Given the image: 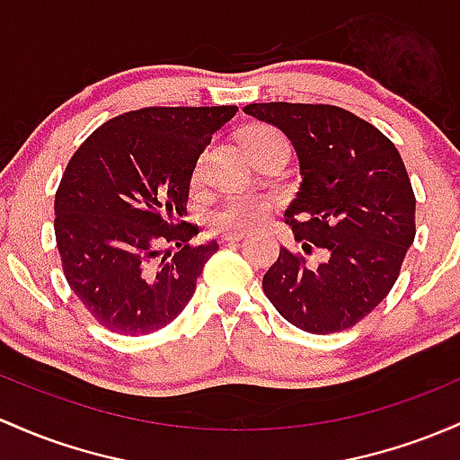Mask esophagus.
I'll use <instances>...</instances> for the list:
<instances>
[{
    "instance_id": "1",
    "label": "esophagus",
    "mask_w": 460,
    "mask_h": 460,
    "mask_svg": "<svg viewBox=\"0 0 460 460\" xmlns=\"http://www.w3.org/2000/svg\"><path fill=\"white\" fill-rule=\"evenodd\" d=\"M244 238V234H240V231H231V234H225L222 235V242H238V240H242Z\"/></svg>"
}]
</instances>
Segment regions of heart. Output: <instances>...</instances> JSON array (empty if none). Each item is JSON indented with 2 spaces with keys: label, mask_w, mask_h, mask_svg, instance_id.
Returning <instances> with one entry per match:
<instances>
[{
  "label": "heart",
  "mask_w": 460,
  "mask_h": 460,
  "mask_svg": "<svg viewBox=\"0 0 460 460\" xmlns=\"http://www.w3.org/2000/svg\"><path fill=\"white\" fill-rule=\"evenodd\" d=\"M269 139H284V137H281L275 128H270V126H253V128H249L244 133L242 144H244L246 153H249L253 146ZM200 168H203V159L196 164L194 176L200 174ZM269 211H270V203L269 200L260 199V196L234 194L209 211L207 222H209L211 231H216V234H225V231H251L266 220Z\"/></svg>",
  "instance_id": "b5f03b06"
}]
</instances>
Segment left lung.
Masks as SVG:
<instances>
[{"label":"left lung","mask_w":460,"mask_h":460,"mask_svg":"<svg viewBox=\"0 0 460 460\" xmlns=\"http://www.w3.org/2000/svg\"><path fill=\"white\" fill-rule=\"evenodd\" d=\"M246 115L277 126L295 146L301 188L286 222L319 266L281 246L264 275L266 296L288 323L310 334L353 327L391 292L415 240V194L393 141L332 104L264 102Z\"/></svg>","instance_id":"obj_1"}]
</instances>
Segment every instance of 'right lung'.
<instances>
[{
    "label": "right lung",
    "instance_id": "right-lung-1",
    "mask_svg": "<svg viewBox=\"0 0 460 460\" xmlns=\"http://www.w3.org/2000/svg\"><path fill=\"white\" fill-rule=\"evenodd\" d=\"M238 107H148L118 115L75 150L54 200L65 279L107 330L153 334L190 304L218 251L190 246V181L211 135ZM164 243L180 249L172 256Z\"/></svg>",
    "mask_w": 460,
    "mask_h": 460
}]
</instances>
